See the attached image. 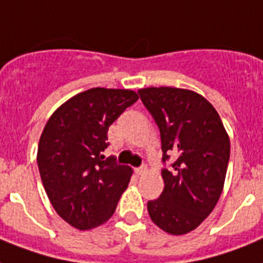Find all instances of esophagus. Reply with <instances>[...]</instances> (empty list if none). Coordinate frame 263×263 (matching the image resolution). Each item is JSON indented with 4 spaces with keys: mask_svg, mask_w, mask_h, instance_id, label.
Segmentation results:
<instances>
[{
    "mask_svg": "<svg viewBox=\"0 0 263 263\" xmlns=\"http://www.w3.org/2000/svg\"><path fill=\"white\" fill-rule=\"evenodd\" d=\"M135 172H136V175H139V176L144 175V173L147 172V166H146V165H142V166H139V168L135 169Z\"/></svg>",
    "mask_w": 263,
    "mask_h": 263,
    "instance_id": "34e87169",
    "label": "esophagus"
}]
</instances>
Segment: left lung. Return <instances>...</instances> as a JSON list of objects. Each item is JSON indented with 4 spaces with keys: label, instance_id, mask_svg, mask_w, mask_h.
I'll return each instance as SVG.
<instances>
[{
    "label": "left lung",
    "instance_id": "8db88e82",
    "mask_svg": "<svg viewBox=\"0 0 263 263\" xmlns=\"http://www.w3.org/2000/svg\"><path fill=\"white\" fill-rule=\"evenodd\" d=\"M139 97L160 128L165 187L148 200L153 222L171 235L194 231L213 212L229 162L228 134L208 99L191 90L140 88Z\"/></svg>",
    "mask_w": 263,
    "mask_h": 263
}]
</instances>
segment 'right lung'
Wrapping results in <instances>:
<instances>
[{"label": "right lung", "instance_id": "obj_1", "mask_svg": "<svg viewBox=\"0 0 263 263\" xmlns=\"http://www.w3.org/2000/svg\"><path fill=\"white\" fill-rule=\"evenodd\" d=\"M138 101L132 90L95 87L72 97L50 116L38 146V168L53 208L86 231L106 222L128 187L132 169L105 158L107 129Z\"/></svg>", "mask_w": 263, "mask_h": 263}]
</instances>
